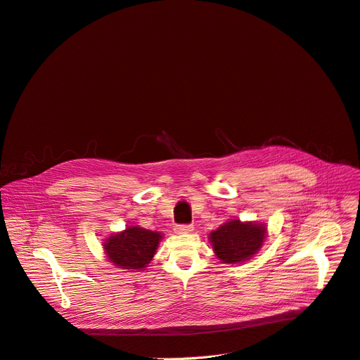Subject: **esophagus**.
Instances as JSON below:
<instances>
[{"mask_svg": "<svg viewBox=\"0 0 360 360\" xmlns=\"http://www.w3.org/2000/svg\"><path fill=\"white\" fill-rule=\"evenodd\" d=\"M194 231L193 225H176L175 226V233H191Z\"/></svg>", "mask_w": 360, "mask_h": 360, "instance_id": "obj_1", "label": "esophagus"}]
</instances>
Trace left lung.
<instances>
[{"instance_id":"1","label":"left lung","mask_w":360,"mask_h":360,"mask_svg":"<svg viewBox=\"0 0 360 360\" xmlns=\"http://www.w3.org/2000/svg\"><path fill=\"white\" fill-rule=\"evenodd\" d=\"M268 228L263 222H243L233 217L209 233V243L222 263H244L259 253Z\"/></svg>"}]
</instances>
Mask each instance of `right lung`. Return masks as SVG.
Here are the masks:
<instances>
[{
  "label": "right lung",
  "instance_id": "add662e5",
  "mask_svg": "<svg viewBox=\"0 0 360 360\" xmlns=\"http://www.w3.org/2000/svg\"><path fill=\"white\" fill-rule=\"evenodd\" d=\"M163 233L136 225H128L123 231L103 240V250L108 262L119 269L132 272L146 271L147 264L158 253Z\"/></svg>",
  "mask_w": 360,
  "mask_h": 360
}]
</instances>
